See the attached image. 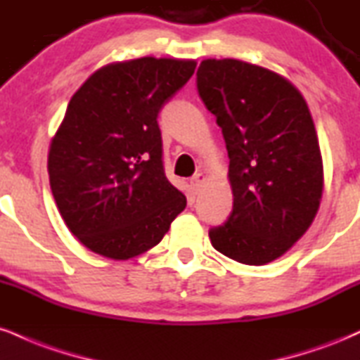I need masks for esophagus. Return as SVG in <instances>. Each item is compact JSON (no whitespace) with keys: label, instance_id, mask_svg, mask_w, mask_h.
<instances>
[{"label":"esophagus","instance_id":"obj_1","mask_svg":"<svg viewBox=\"0 0 360 360\" xmlns=\"http://www.w3.org/2000/svg\"><path fill=\"white\" fill-rule=\"evenodd\" d=\"M207 179V177H206V174H205V172H196V174H194L193 176V184H194V188H201V186L202 184H205V181Z\"/></svg>","mask_w":360,"mask_h":360}]
</instances>
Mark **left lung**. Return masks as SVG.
Returning <instances> with one entry per match:
<instances>
[{
  "label": "left lung",
  "instance_id": "obj_1",
  "mask_svg": "<svg viewBox=\"0 0 360 360\" xmlns=\"http://www.w3.org/2000/svg\"><path fill=\"white\" fill-rule=\"evenodd\" d=\"M198 92L221 127L233 211L210 229L214 250L265 265L292 248L314 221L323 189L317 132L292 82L241 60H202Z\"/></svg>",
  "mask_w": 360,
  "mask_h": 360
}]
</instances>
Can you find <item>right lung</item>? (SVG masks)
I'll use <instances>...</instances> for the list:
<instances>
[{"instance_id": "add662e5", "label": "right lung", "mask_w": 360, "mask_h": 360, "mask_svg": "<svg viewBox=\"0 0 360 360\" xmlns=\"http://www.w3.org/2000/svg\"><path fill=\"white\" fill-rule=\"evenodd\" d=\"M194 68V60L154 56L117 62L73 94L50 144V188L72 235L94 253L137 257L186 207L164 174L158 115Z\"/></svg>"}]
</instances>
